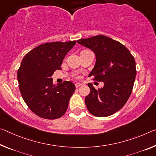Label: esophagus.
<instances>
[{
	"mask_svg": "<svg viewBox=\"0 0 156 156\" xmlns=\"http://www.w3.org/2000/svg\"><path fill=\"white\" fill-rule=\"evenodd\" d=\"M75 85H76V88H78L79 87H80V86L82 85V84L80 83H77L75 84Z\"/></svg>",
	"mask_w": 156,
	"mask_h": 156,
	"instance_id": "1",
	"label": "esophagus"
}]
</instances>
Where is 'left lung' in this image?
Returning a JSON list of instances; mask_svg holds the SVG:
<instances>
[{
    "instance_id": "8db88e82",
    "label": "left lung",
    "mask_w": 156,
    "mask_h": 156,
    "mask_svg": "<svg viewBox=\"0 0 156 156\" xmlns=\"http://www.w3.org/2000/svg\"><path fill=\"white\" fill-rule=\"evenodd\" d=\"M77 42L95 53V66L90 76L104 83L98 90L88 83L90 92L85 101L89 112L99 117L112 115L123 107L132 93L137 73L134 57L122 44L104 35Z\"/></svg>"
}]
</instances>
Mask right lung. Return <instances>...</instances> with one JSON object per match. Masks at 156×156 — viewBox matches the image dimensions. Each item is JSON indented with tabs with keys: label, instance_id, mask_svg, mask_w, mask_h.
<instances>
[{
	"label": "right lung",
	"instance_id": "obj_1",
	"mask_svg": "<svg viewBox=\"0 0 156 156\" xmlns=\"http://www.w3.org/2000/svg\"><path fill=\"white\" fill-rule=\"evenodd\" d=\"M76 41H55L37 46L24 56L17 72L19 90L32 112L47 119L65 115L76 90L73 83L53 84L54 71L61 69L62 61Z\"/></svg>",
	"mask_w": 156,
	"mask_h": 156
}]
</instances>
